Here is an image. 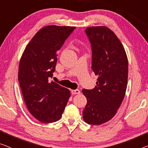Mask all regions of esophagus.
I'll return each mask as SVG.
<instances>
[{
    "label": "esophagus",
    "instance_id": "esophagus-1",
    "mask_svg": "<svg viewBox=\"0 0 148 148\" xmlns=\"http://www.w3.org/2000/svg\"><path fill=\"white\" fill-rule=\"evenodd\" d=\"M72 95H79L80 93V91L78 89H76V90H71Z\"/></svg>",
    "mask_w": 148,
    "mask_h": 148
}]
</instances>
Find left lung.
Wrapping results in <instances>:
<instances>
[{
	"label": "left lung",
	"instance_id": "8db88e82",
	"mask_svg": "<svg viewBox=\"0 0 148 148\" xmlns=\"http://www.w3.org/2000/svg\"><path fill=\"white\" fill-rule=\"evenodd\" d=\"M92 49V70L98 76L97 86L82 89L87 103L83 119L88 124L98 125L115 115L125 95L128 60L116 35L107 27L85 29Z\"/></svg>",
	"mask_w": 148,
	"mask_h": 148
}]
</instances>
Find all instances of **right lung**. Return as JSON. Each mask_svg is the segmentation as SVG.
<instances>
[{
    "label": "right lung",
    "mask_w": 148,
    "mask_h": 148,
    "mask_svg": "<svg viewBox=\"0 0 148 148\" xmlns=\"http://www.w3.org/2000/svg\"><path fill=\"white\" fill-rule=\"evenodd\" d=\"M75 27L49 25L41 29L28 43L21 58L18 80L25 103L39 121L49 123L61 118L70 92L49 81L61 48Z\"/></svg>",
    "instance_id": "obj_1"
}]
</instances>
